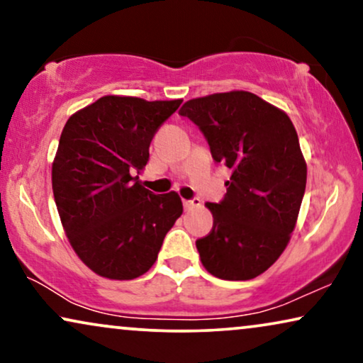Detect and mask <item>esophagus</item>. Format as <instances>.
<instances>
[{"label": "esophagus", "mask_w": 363, "mask_h": 363, "mask_svg": "<svg viewBox=\"0 0 363 363\" xmlns=\"http://www.w3.org/2000/svg\"><path fill=\"white\" fill-rule=\"evenodd\" d=\"M183 206H185V210H193V208H200L201 206V200H200V198H193V200H183Z\"/></svg>", "instance_id": "34e87169"}]
</instances>
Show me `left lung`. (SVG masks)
<instances>
[{
    "label": "left lung",
    "mask_w": 363,
    "mask_h": 363,
    "mask_svg": "<svg viewBox=\"0 0 363 363\" xmlns=\"http://www.w3.org/2000/svg\"><path fill=\"white\" fill-rule=\"evenodd\" d=\"M180 116L203 132L213 160L233 170L225 198L206 203L213 230L196 240L203 266L220 279H255L286 250L299 216L307 165L296 128L246 91L191 99Z\"/></svg>",
    "instance_id": "obj_1"
}]
</instances>
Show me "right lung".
<instances>
[{"label": "right lung", "mask_w": 363, "mask_h": 363, "mask_svg": "<svg viewBox=\"0 0 363 363\" xmlns=\"http://www.w3.org/2000/svg\"><path fill=\"white\" fill-rule=\"evenodd\" d=\"M177 101L104 96L72 113L52 162V193L72 250L96 274L128 281L157 261L182 216L175 191L155 195L138 182L153 135Z\"/></svg>", "instance_id": "right-lung-1"}]
</instances>
